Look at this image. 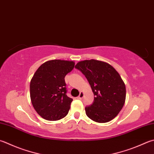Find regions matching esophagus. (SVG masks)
<instances>
[{"instance_id": "esophagus-1", "label": "esophagus", "mask_w": 154, "mask_h": 154, "mask_svg": "<svg viewBox=\"0 0 154 154\" xmlns=\"http://www.w3.org/2000/svg\"><path fill=\"white\" fill-rule=\"evenodd\" d=\"M83 97H84V93L82 92H81L80 94H79V96L78 97V99H82Z\"/></svg>"}]
</instances>
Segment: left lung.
Here are the masks:
<instances>
[{"mask_svg":"<svg viewBox=\"0 0 154 154\" xmlns=\"http://www.w3.org/2000/svg\"><path fill=\"white\" fill-rule=\"evenodd\" d=\"M75 68L85 75L94 96V102L85 107L86 115L97 123L113 119L126 98L125 85L119 74L109 63L96 60L81 61Z\"/></svg>","mask_w":154,"mask_h":154,"instance_id":"8db88e82","label":"left lung"}]
</instances>
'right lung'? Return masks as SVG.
Here are the masks:
<instances>
[{"label":"right lung","instance_id":"add662e5","mask_svg":"<svg viewBox=\"0 0 154 154\" xmlns=\"http://www.w3.org/2000/svg\"><path fill=\"white\" fill-rule=\"evenodd\" d=\"M73 61L53 60L37 69L30 82L31 103L48 121H57L68 115L73 99L66 95L64 78L74 67Z\"/></svg>","mask_w":154,"mask_h":154}]
</instances>
